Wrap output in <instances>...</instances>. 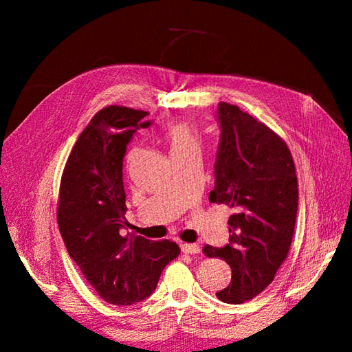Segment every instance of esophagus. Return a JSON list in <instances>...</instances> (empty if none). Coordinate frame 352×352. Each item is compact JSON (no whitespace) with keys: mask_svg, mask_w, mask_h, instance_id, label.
Here are the masks:
<instances>
[{"mask_svg":"<svg viewBox=\"0 0 352 352\" xmlns=\"http://www.w3.org/2000/svg\"><path fill=\"white\" fill-rule=\"evenodd\" d=\"M182 251L184 254H199L201 252V248L199 245H195V243H182Z\"/></svg>","mask_w":352,"mask_h":352,"instance_id":"1","label":"esophagus"}]
</instances>
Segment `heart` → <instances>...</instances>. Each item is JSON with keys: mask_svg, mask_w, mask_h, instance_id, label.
Segmentation results:
<instances>
[{"mask_svg": "<svg viewBox=\"0 0 352 352\" xmlns=\"http://www.w3.org/2000/svg\"><path fill=\"white\" fill-rule=\"evenodd\" d=\"M164 138H166L169 144L170 155L189 151V149H197L198 151L199 144H201V136H199L198 129L192 122H188V121H180L169 125ZM130 159H131V154L129 155V160Z\"/></svg>", "mask_w": 352, "mask_h": 352, "instance_id": "heart-1", "label": "heart"}]
</instances>
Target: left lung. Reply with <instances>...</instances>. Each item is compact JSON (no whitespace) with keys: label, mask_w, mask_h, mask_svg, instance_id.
I'll return each instance as SVG.
<instances>
[{"label":"left lung","mask_w":352,"mask_h":352,"mask_svg":"<svg viewBox=\"0 0 352 352\" xmlns=\"http://www.w3.org/2000/svg\"><path fill=\"white\" fill-rule=\"evenodd\" d=\"M221 144L214 189L208 201L233 208L230 243L206 245L208 258L231 267V283L216 296L242 304L261 294L287 258L298 210V180L292 154L278 134L234 104L221 102Z\"/></svg>","instance_id":"8db88e82"}]
</instances>
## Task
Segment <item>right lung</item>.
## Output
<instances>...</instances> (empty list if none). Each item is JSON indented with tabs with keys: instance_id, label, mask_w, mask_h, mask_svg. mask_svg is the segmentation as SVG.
<instances>
[{
	"instance_id": "right-lung-1",
	"label": "right lung",
	"mask_w": 352,
	"mask_h": 352,
	"mask_svg": "<svg viewBox=\"0 0 352 352\" xmlns=\"http://www.w3.org/2000/svg\"><path fill=\"white\" fill-rule=\"evenodd\" d=\"M148 111L107 106L96 113L66 160L57 223L69 256L104 301L131 305L153 294L160 274L180 254L168 239L122 236V159L133 133L146 129Z\"/></svg>"
}]
</instances>
